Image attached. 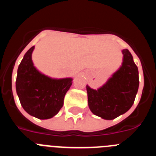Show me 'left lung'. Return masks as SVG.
<instances>
[{"instance_id":"1","label":"left lung","mask_w":156,"mask_h":156,"mask_svg":"<svg viewBox=\"0 0 156 156\" xmlns=\"http://www.w3.org/2000/svg\"><path fill=\"white\" fill-rule=\"evenodd\" d=\"M122 66L98 90L87 85L88 106L94 115L111 120L131 108L138 90V69L127 49L122 51Z\"/></svg>"}]
</instances>
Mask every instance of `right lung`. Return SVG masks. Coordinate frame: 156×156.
Returning a JSON list of instances; mask_svg holds the SVG:
<instances>
[{
  "label": "right lung",
  "mask_w": 156,
  "mask_h": 156,
  "mask_svg": "<svg viewBox=\"0 0 156 156\" xmlns=\"http://www.w3.org/2000/svg\"><path fill=\"white\" fill-rule=\"evenodd\" d=\"M34 48L27 51L19 66L16 92L27 113L40 119H48L55 116L63 106L73 79H52L38 71L32 61Z\"/></svg>",
  "instance_id": "add662e5"
}]
</instances>
